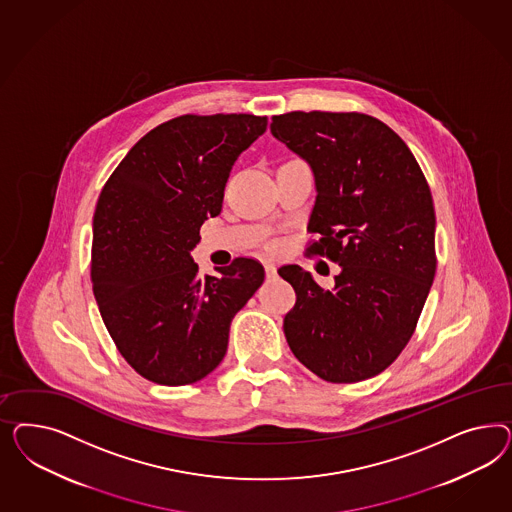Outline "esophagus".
Instances as JSON below:
<instances>
[{"instance_id": "1", "label": "esophagus", "mask_w": 512, "mask_h": 512, "mask_svg": "<svg viewBox=\"0 0 512 512\" xmlns=\"http://www.w3.org/2000/svg\"><path fill=\"white\" fill-rule=\"evenodd\" d=\"M264 272H266V278H276V266L274 264H264Z\"/></svg>"}]
</instances>
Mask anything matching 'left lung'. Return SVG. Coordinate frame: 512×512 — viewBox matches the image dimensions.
Instances as JSON below:
<instances>
[{
  "label": "left lung",
  "instance_id": "obj_1",
  "mask_svg": "<svg viewBox=\"0 0 512 512\" xmlns=\"http://www.w3.org/2000/svg\"><path fill=\"white\" fill-rule=\"evenodd\" d=\"M270 131L315 178L308 251L341 266L330 291L298 264L279 268L296 293L287 343L325 381L370 379L402 353L434 283L430 187L407 144L368 114L289 112Z\"/></svg>",
  "mask_w": 512,
  "mask_h": 512
}]
</instances>
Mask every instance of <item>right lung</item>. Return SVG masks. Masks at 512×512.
I'll return each instance as SVG.
<instances>
[{"label": "right lung", "instance_id": "obj_1", "mask_svg": "<svg viewBox=\"0 0 512 512\" xmlns=\"http://www.w3.org/2000/svg\"><path fill=\"white\" fill-rule=\"evenodd\" d=\"M268 118L214 114L157 125L127 152L93 214V295L127 364L157 385L201 381L227 353L234 315L264 281L238 257L199 276L191 249L221 212L234 161Z\"/></svg>", "mask_w": 512, "mask_h": 512}]
</instances>
